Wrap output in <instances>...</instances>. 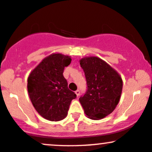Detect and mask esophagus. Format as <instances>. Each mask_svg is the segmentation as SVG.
<instances>
[{"label": "esophagus", "mask_w": 152, "mask_h": 152, "mask_svg": "<svg viewBox=\"0 0 152 152\" xmlns=\"http://www.w3.org/2000/svg\"><path fill=\"white\" fill-rule=\"evenodd\" d=\"M80 91L79 90H77V91H75V94H76V95H77V97H78V96H80Z\"/></svg>", "instance_id": "34e87169"}]
</instances>
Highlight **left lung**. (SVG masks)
I'll list each match as a JSON object with an SVG mask.
<instances>
[{
	"mask_svg": "<svg viewBox=\"0 0 152 152\" xmlns=\"http://www.w3.org/2000/svg\"><path fill=\"white\" fill-rule=\"evenodd\" d=\"M87 82V91L79 99L90 119L100 120L115 110L122 90L120 75L112 66L96 56L80 61Z\"/></svg>",
	"mask_w": 152,
	"mask_h": 152,
	"instance_id": "1",
	"label": "left lung"
}]
</instances>
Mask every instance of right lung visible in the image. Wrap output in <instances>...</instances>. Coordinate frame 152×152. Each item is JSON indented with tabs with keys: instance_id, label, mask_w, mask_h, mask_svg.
I'll return each instance as SVG.
<instances>
[{
	"instance_id": "obj_1",
	"label": "right lung",
	"mask_w": 152,
	"mask_h": 152,
	"mask_svg": "<svg viewBox=\"0 0 152 152\" xmlns=\"http://www.w3.org/2000/svg\"><path fill=\"white\" fill-rule=\"evenodd\" d=\"M71 58L53 53L45 58L32 70L27 80V90L32 105L42 117L50 121H59L67 115L72 99L77 97L68 88L63 75Z\"/></svg>"
}]
</instances>
